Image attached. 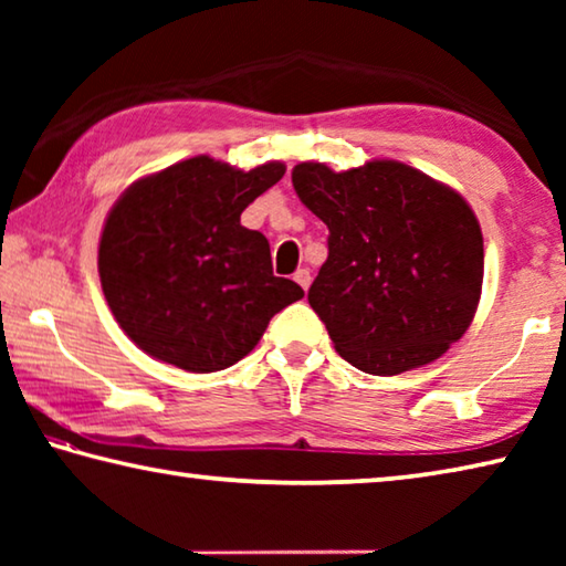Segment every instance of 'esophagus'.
I'll list each match as a JSON object with an SVG mask.
<instances>
[{
	"mask_svg": "<svg viewBox=\"0 0 566 566\" xmlns=\"http://www.w3.org/2000/svg\"><path fill=\"white\" fill-rule=\"evenodd\" d=\"M294 282L300 284L304 292L310 290V284H312V274H310V270H296V272H294Z\"/></svg>",
	"mask_w": 566,
	"mask_h": 566,
	"instance_id": "obj_1",
	"label": "esophagus"
}]
</instances>
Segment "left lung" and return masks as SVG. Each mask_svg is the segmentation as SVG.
Returning a JSON list of instances; mask_svg holds the SVG:
<instances>
[{"label":"left lung","mask_w":566,"mask_h":566,"mask_svg":"<svg viewBox=\"0 0 566 566\" xmlns=\"http://www.w3.org/2000/svg\"><path fill=\"white\" fill-rule=\"evenodd\" d=\"M292 185L329 229L306 296L342 357L379 377L442 357L472 324L484 280L464 199L395 159L347 171L302 161Z\"/></svg>","instance_id":"1"}]
</instances>
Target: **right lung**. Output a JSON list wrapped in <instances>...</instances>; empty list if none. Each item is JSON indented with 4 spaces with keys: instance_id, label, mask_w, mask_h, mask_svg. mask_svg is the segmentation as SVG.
<instances>
[{
    "instance_id": "right-lung-1",
    "label": "right lung",
    "mask_w": 566,
    "mask_h": 566,
    "mask_svg": "<svg viewBox=\"0 0 566 566\" xmlns=\"http://www.w3.org/2000/svg\"><path fill=\"white\" fill-rule=\"evenodd\" d=\"M282 177L280 161L242 171L191 157L124 191L102 229L99 280L139 349L197 375L227 369L302 300L274 276L266 237L239 222Z\"/></svg>"
}]
</instances>
